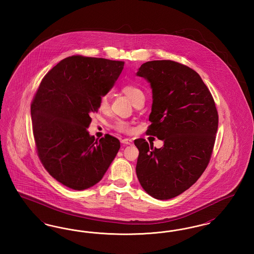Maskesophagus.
Returning <instances> with one entry per match:
<instances>
[{
	"instance_id": "1",
	"label": "esophagus",
	"mask_w": 254,
	"mask_h": 254,
	"mask_svg": "<svg viewBox=\"0 0 254 254\" xmlns=\"http://www.w3.org/2000/svg\"><path fill=\"white\" fill-rule=\"evenodd\" d=\"M122 143L124 145H132V140L131 139H128V138H126V139H123L122 140Z\"/></svg>"
}]
</instances>
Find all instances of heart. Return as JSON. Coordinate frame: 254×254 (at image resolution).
<instances>
[{
	"mask_svg": "<svg viewBox=\"0 0 254 254\" xmlns=\"http://www.w3.org/2000/svg\"><path fill=\"white\" fill-rule=\"evenodd\" d=\"M121 90L123 93H125L127 96L130 99V101L132 102L133 104L137 100L145 97L143 90L138 85L131 84V83H127V84L122 85ZM109 98H108V96L107 95L100 96L99 100H98V108H99V109L102 110V111H105V110L109 109ZM113 127L119 132L130 133L132 131V127L128 122L118 120V121L115 122Z\"/></svg>",
	"mask_w": 254,
	"mask_h": 254,
	"instance_id": "heart-1",
	"label": "heart"
}]
</instances>
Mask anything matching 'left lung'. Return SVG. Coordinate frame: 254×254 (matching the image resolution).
<instances>
[{"label":"left lung","instance_id":"left-lung-1","mask_svg":"<svg viewBox=\"0 0 254 254\" xmlns=\"http://www.w3.org/2000/svg\"><path fill=\"white\" fill-rule=\"evenodd\" d=\"M137 75L152 87L146 134L165 144L156 148L143 138L134 141L139 149L136 174L150 196L168 200L190 189L206 169L216 138L217 109L200 75L178 62H146Z\"/></svg>","mask_w":254,"mask_h":254}]
</instances>
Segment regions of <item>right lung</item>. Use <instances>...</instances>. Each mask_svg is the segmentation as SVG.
I'll return each mask as SVG.
<instances>
[{"instance_id":"add662e5","label":"right lung","mask_w":254,"mask_h":254,"mask_svg":"<svg viewBox=\"0 0 254 254\" xmlns=\"http://www.w3.org/2000/svg\"><path fill=\"white\" fill-rule=\"evenodd\" d=\"M125 62L73 55L46 74L31 102L36 152L49 174L64 186L83 190L100 181L120 141L100 140L86 128L98 100L113 86Z\"/></svg>"}]
</instances>
